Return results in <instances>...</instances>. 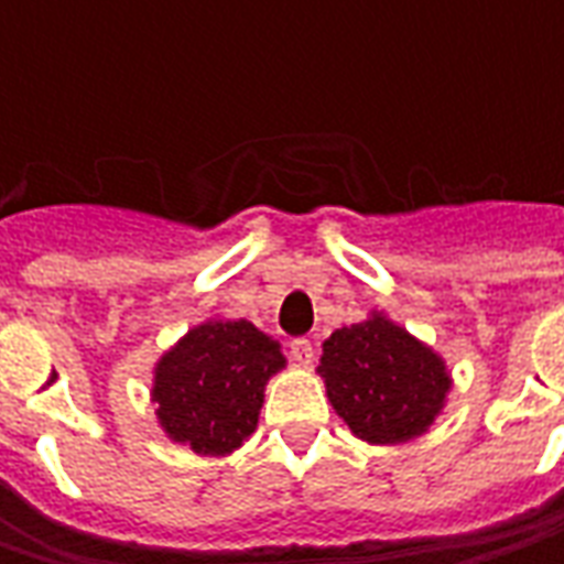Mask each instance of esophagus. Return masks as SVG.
<instances>
[{
    "instance_id": "obj_1",
    "label": "esophagus",
    "mask_w": 564,
    "mask_h": 564,
    "mask_svg": "<svg viewBox=\"0 0 564 564\" xmlns=\"http://www.w3.org/2000/svg\"><path fill=\"white\" fill-rule=\"evenodd\" d=\"M292 358L297 360V364H311L314 360V341L307 336H301V338H292Z\"/></svg>"
}]
</instances>
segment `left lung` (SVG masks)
<instances>
[{"label": "left lung", "mask_w": 564, "mask_h": 564, "mask_svg": "<svg viewBox=\"0 0 564 564\" xmlns=\"http://www.w3.org/2000/svg\"><path fill=\"white\" fill-rule=\"evenodd\" d=\"M316 373L338 417L373 445L421 436L452 389L443 358L382 314L326 338Z\"/></svg>", "instance_id": "left-lung-1"}]
</instances>
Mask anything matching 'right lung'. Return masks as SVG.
Wrapping results in <instances>:
<instances>
[{
  "label": "right lung",
  "mask_w": 564,
  "mask_h": 564,
  "mask_svg": "<svg viewBox=\"0 0 564 564\" xmlns=\"http://www.w3.org/2000/svg\"><path fill=\"white\" fill-rule=\"evenodd\" d=\"M282 367L279 341L253 323L206 319L156 364L160 426L197 455H228L257 430L263 386Z\"/></svg>",
  "instance_id": "right-lung-1"
}]
</instances>
